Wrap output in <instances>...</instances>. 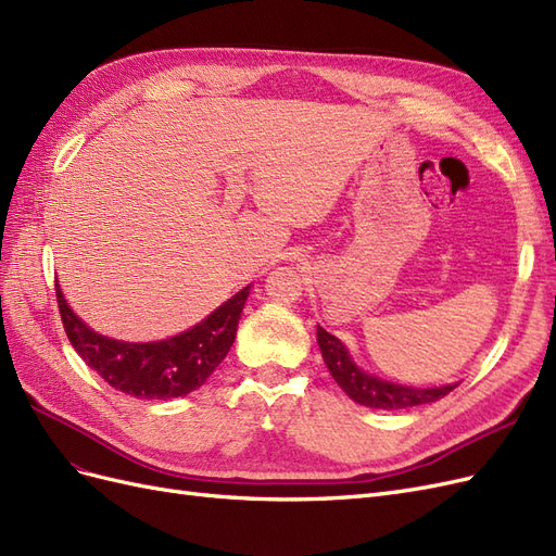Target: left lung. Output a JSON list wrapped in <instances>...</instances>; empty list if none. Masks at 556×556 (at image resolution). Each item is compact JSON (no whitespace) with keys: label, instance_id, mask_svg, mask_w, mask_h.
Masks as SVG:
<instances>
[{"label":"left lung","instance_id":"1","mask_svg":"<svg viewBox=\"0 0 556 556\" xmlns=\"http://www.w3.org/2000/svg\"><path fill=\"white\" fill-rule=\"evenodd\" d=\"M317 345H319V352H323V359L333 380L339 382L341 390L352 401H357L359 406H366V408L401 410V408L422 406V403H433L443 399L454 390V387H457V382L443 384V387H408V384H396V382L366 374L355 362H352L348 348L319 325H317Z\"/></svg>","mask_w":556,"mask_h":556}]
</instances>
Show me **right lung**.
Wrapping results in <instances>:
<instances>
[{
	"label": "right lung",
	"instance_id": "1",
	"mask_svg": "<svg viewBox=\"0 0 556 556\" xmlns=\"http://www.w3.org/2000/svg\"><path fill=\"white\" fill-rule=\"evenodd\" d=\"M66 339L92 371L117 392L137 399H176L194 392L215 371L237 339L250 285L192 329L153 343H127L92 331L70 308L55 280Z\"/></svg>",
	"mask_w": 556,
	"mask_h": 556
}]
</instances>
